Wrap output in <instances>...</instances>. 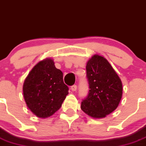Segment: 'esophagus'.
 <instances>
[{
	"mask_svg": "<svg viewBox=\"0 0 146 146\" xmlns=\"http://www.w3.org/2000/svg\"><path fill=\"white\" fill-rule=\"evenodd\" d=\"M70 89H71V91H73V92H76V90H77V86L76 85H73L70 86Z\"/></svg>",
	"mask_w": 146,
	"mask_h": 146,
	"instance_id": "obj_1",
	"label": "esophagus"
}]
</instances>
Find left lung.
<instances>
[{"label": "left lung", "mask_w": 146, "mask_h": 146, "mask_svg": "<svg viewBox=\"0 0 146 146\" xmlns=\"http://www.w3.org/2000/svg\"><path fill=\"white\" fill-rule=\"evenodd\" d=\"M88 93L81 102V110L94 118L105 117L119 105L122 95L120 78L110 62L94 55L86 64Z\"/></svg>", "instance_id": "obj_1"}]
</instances>
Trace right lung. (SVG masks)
<instances>
[{
    "label": "right lung",
    "instance_id": "1",
    "mask_svg": "<svg viewBox=\"0 0 146 146\" xmlns=\"http://www.w3.org/2000/svg\"><path fill=\"white\" fill-rule=\"evenodd\" d=\"M63 82V74L56 68L52 59L36 64L24 81V100L27 107L38 117L51 116L62 106L68 94Z\"/></svg>",
    "mask_w": 146,
    "mask_h": 146
}]
</instances>
